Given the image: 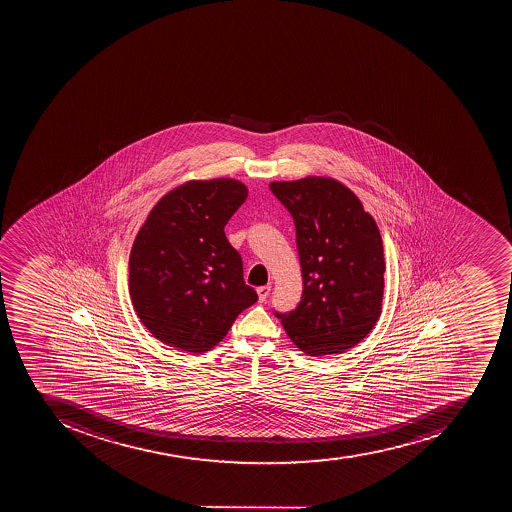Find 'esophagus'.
Wrapping results in <instances>:
<instances>
[{
    "label": "esophagus",
    "instance_id": "obj_1",
    "mask_svg": "<svg viewBox=\"0 0 512 512\" xmlns=\"http://www.w3.org/2000/svg\"><path fill=\"white\" fill-rule=\"evenodd\" d=\"M258 294H259V301H261V302L267 301V298H269V294H270V285L259 286Z\"/></svg>",
    "mask_w": 512,
    "mask_h": 512
}]
</instances>
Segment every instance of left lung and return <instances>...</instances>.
<instances>
[{
    "label": "left lung",
    "instance_id": "left-lung-1",
    "mask_svg": "<svg viewBox=\"0 0 512 512\" xmlns=\"http://www.w3.org/2000/svg\"><path fill=\"white\" fill-rule=\"evenodd\" d=\"M270 190L293 218L302 274L298 306L274 314L310 357L343 354L381 315L386 262L375 219L334 179L272 182Z\"/></svg>",
    "mask_w": 512,
    "mask_h": 512
}]
</instances>
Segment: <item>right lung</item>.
<instances>
[{"instance_id": "1", "label": "right lung", "mask_w": 512, "mask_h": 512, "mask_svg": "<svg viewBox=\"0 0 512 512\" xmlns=\"http://www.w3.org/2000/svg\"><path fill=\"white\" fill-rule=\"evenodd\" d=\"M248 190L234 179L190 181L150 211L129 254V294L145 328L202 354L258 301L226 227Z\"/></svg>"}]
</instances>
